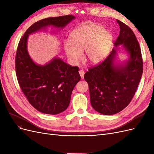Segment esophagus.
Here are the masks:
<instances>
[{
    "instance_id": "1",
    "label": "esophagus",
    "mask_w": 154,
    "mask_h": 154,
    "mask_svg": "<svg viewBox=\"0 0 154 154\" xmlns=\"http://www.w3.org/2000/svg\"><path fill=\"white\" fill-rule=\"evenodd\" d=\"M79 74H80L82 79H83V78H84V74H85L84 71H83V70H80V71H79Z\"/></svg>"
}]
</instances>
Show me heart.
<instances>
[{
	"label": "heart",
	"mask_w": 154,
	"mask_h": 154,
	"mask_svg": "<svg viewBox=\"0 0 154 154\" xmlns=\"http://www.w3.org/2000/svg\"><path fill=\"white\" fill-rule=\"evenodd\" d=\"M71 42H65L64 50L71 61L76 63L82 59L86 51L87 61L96 64L102 61L109 54L112 36L104 27L98 24L82 25L72 31Z\"/></svg>",
	"instance_id": "b5f03b06"
}]
</instances>
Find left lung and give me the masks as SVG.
Returning a JSON list of instances; mask_svg holds the SVG:
<instances>
[{
  "instance_id": "8db88e82",
  "label": "left lung",
  "mask_w": 154,
  "mask_h": 154,
  "mask_svg": "<svg viewBox=\"0 0 154 154\" xmlns=\"http://www.w3.org/2000/svg\"><path fill=\"white\" fill-rule=\"evenodd\" d=\"M117 22L120 32L114 45H122L130 54V60L123 66H114L116 51L113 49L103 62L91 67L84 75L89 88L91 105L104 115L117 114L128 106L143 71L141 48L136 35L127 25L119 20Z\"/></svg>"
}]
</instances>
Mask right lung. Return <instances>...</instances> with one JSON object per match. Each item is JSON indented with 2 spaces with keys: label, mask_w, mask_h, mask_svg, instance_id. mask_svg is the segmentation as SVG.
Segmentation results:
<instances>
[{
  "label": "right lung",
  "mask_w": 154,
  "mask_h": 154,
  "mask_svg": "<svg viewBox=\"0 0 154 154\" xmlns=\"http://www.w3.org/2000/svg\"><path fill=\"white\" fill-rule=\"evenodd\" d=\"M74 18L71 15L44 18L31 25L18 43L15 57L18 84L29 103L40 112L54 115L66 110L73 88L81 77L78 67L60 58L43 66L34 63L27 51V37L49 25L63 27Z\"/></svg>",
  "instance_id": "right-lung-1"
}]
</instances>
